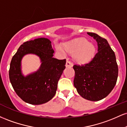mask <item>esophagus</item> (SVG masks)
<instances>
[{
	"instance_id": "34e87169",
	"label": "esophagus",
	"mask_w": 127,
	"mask_h": 127,
	"mask_svg": "<svg viewBox=\"0 0 127 127\" xmlns=\"http://www.w3.org/2000/svg\"><path fill=\"white\" fill-rule=\"evenodd\" d=\"M73 66V64L69 61H67L66 64H65V67H72Z\"/></svg>"
}]
</instances>
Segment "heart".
<instances>
[{"label":"heart","instance_id":"1","mask_svg":"<svg viewBox=\"0 0 127 127\" xmlns=\"http://www.w3.org/2000/svg\"><path fill=\"white\" fill-rule=\"evenodd\" d=\"M64 48L68 52H73L74 59L80 63H87L91 60L95 54V46L92 42H89L84 38H79L72 41L66 42ZM57 51L62 54L65 51L61 46L58 45Z\"/></svg>","mask_w":127,"mask_h":127}]
</instances>
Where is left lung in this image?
<instances>
[{
    "label": "left lung",
    "mask_w": 127,
    "mask_h": 127,
    "mask_svg": "<svg viewBox=\"0 0 127 127\" xmlns=\"http://www.w3.org/2000/svg\"><path fill=\"white\" fill-rule=\"evenodd\" d=\"M87 34L97 41L98 52L88 63L73 65V84L81 97L96 101L107 97L115 87L118 67L115 52L107 40L95 33Z\"/></svg>",
    "instance_id": "8db88e82"
}]
</instances>
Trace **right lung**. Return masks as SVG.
<instances>
[{
	"instance_id": "1",
	"label": "right lung",
	"mask_w": 127,
	"mask_h": 127,
	"mask_svg": "<svg viewBox=\"0 0 127 127\" xmlns=\"http://www.w3.org/2000/svg\"><path fill=\"white\" fill-rule=\"evenodd\" d=\"M54 53L51 41L40 37L24 42L13 56L9 71L10 82L17 95L24 101L39 105L49 101L55 95L66 61L54 59ZM27 54L38 56L41 65L36 71L24 75L21 62Z\"/></svg>"
}]
</instances>
